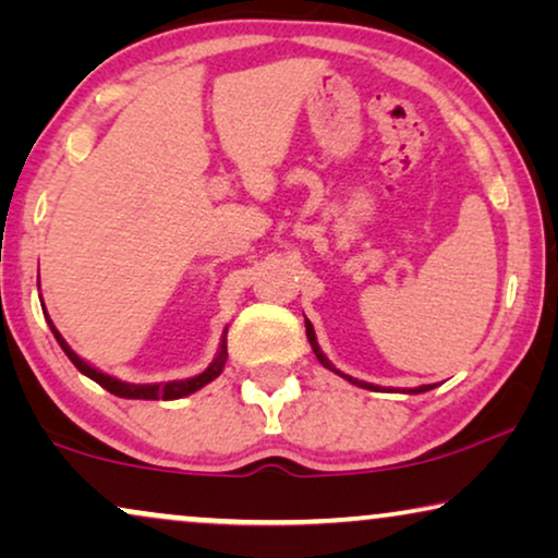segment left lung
<instances>
[{
	"mask_svg": "<svg viewBox=\"0 0 558 558\" xmlns=\"http://www.w3.org/2000/svg\"><path fill=\"white\" fill-rule=\"evenodd\" d=\"M304 327H307V340H310V345H312V350H315L317 361L323 363L325 368H330L332 373H338V376L348 378L350 384H355V386H361V388H368V391H378V386H373V384H365V380H357V378H350V376H345V373H340L338 368H335V365H332V363L327 361V357H325L323 350H319V345H317V338H315V330H312V323H310V319H304ZM429 388H434V386H418V388H411L409 393H424V391H429Z\"/></svg>",
	"mask_w": 558,
	"mask_h": 558,
	"instance_id": "left-lung-1",
	"label": "left lung"
}]
</instances>
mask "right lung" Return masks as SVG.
<instances>
[{"instance_id":"right-lung-1","label":"right lung","mask_w":558,"mask_h":558,"mask_svg":"<svg viewBox=\"0 0 558 558\" xmlns=\"http://www.w3.org/2000/svg\"><path fill=\"white\" fill-rule=\"evenodd\" d=\"M45 312V310H43ZM45 317H48V312H45ZM48 325L52 335H56L58 345L65 350V355L71 357V363L78 368L83 376H88L90 380H96L98 386H104L106 391L119 396V399H149V401H172V399H182V396H190L195 391H201L203 386H208L210 380H216L220 373L226 368V361H228V345H226V332H223V340H220V350L216 355V361H213L208 368H205L201 376H193V378H185V380H167V384H124V380L113 378V376H106L94 365H88L83 357H78L71 350V345L63 340V335L56 330V325H52V319L48 317Z\"/></svg>"}]
</instances>
